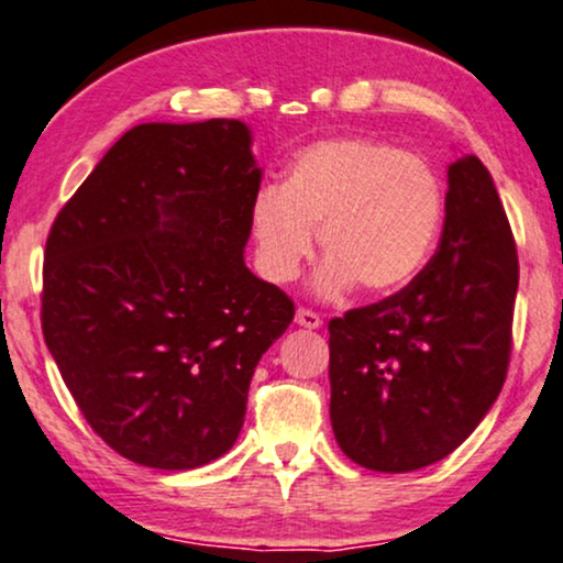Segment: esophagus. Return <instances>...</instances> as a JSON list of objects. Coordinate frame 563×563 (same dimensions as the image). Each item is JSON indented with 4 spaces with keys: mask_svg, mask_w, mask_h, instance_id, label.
Listing matches in <instances>:
<instances>
[{
    "mask_svg": "<svg viewBox=\"0 0 563 563\" xmlns=\"http://www.w3.org/2000/svg\"><path fill=\"white\" fill-rule=\"evenodd\" d=\"M295 321L300 323V327H306V329H319L323 323L321 316L316 313V310H310V308H297Z\"/></svg>",
    "mask_w": 563,
    "mask_h": 563,
    "instance_id": "esophagus-1",
    "label": "esophagus"
}]
</instances>
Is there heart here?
<instances>
[{
	"mask_svg": "<svg viewBox=\"0 0 563 563\" xmlns=\"http://www.w3.org/2000/svg\"><path fill=\"white\" fill-rule=\"evenodd\" d=\"M250 223L257 268L287 284L313 255L316 229L327 253L316 289L334 297L361 284L393 292L432 253L442 223V189L421 157L363 136L308 144L284 184L257 189Z\"/></svg>",
	"mask_w": 563,
	"mask_h": 563,
	"instance_id": "heart-1",
	"label": "heart"
}]
</instances>
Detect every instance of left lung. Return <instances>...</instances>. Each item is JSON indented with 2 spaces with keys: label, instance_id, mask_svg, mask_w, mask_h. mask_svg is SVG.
Instances as JSON below:
<instances>
[{
  "label": "left lung",
  "instance_id": "1",
  "mask_svg": "<svg viewBox=\"0 0 563 563\" xmlns=\"http://www.w3.org/2000/svg\"><path fill=\"white\" fill-rule=\"evenodd\" d=\"M517 287V242L490 170L459 157L432 261L400 292L329 321L342 453L387 474L453 453L506 382Z\"/></svg>",
  "mask_w": 563,
  "mask_h": 563
}]
</instances>
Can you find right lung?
I'll use <instances>...</instances> for the list:
<instances>
[{"label": "right lung", "instance_id": "add662e5", "mask_svg": "<svg viewBox=\"0 0 563 563\" xmlns=\"http://www.w3.org/2000/svg\"><path fill=\"white\" fill-rule=\"evenodd\" d=\"M242 121L142 123L63 205L42 332L84 419L134 464L221 459L295 302L244 266L261 168Z\"/></svg>", "mask_w": 563, "mask_h": 563}]
</instances>
